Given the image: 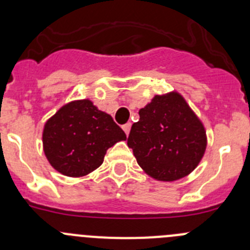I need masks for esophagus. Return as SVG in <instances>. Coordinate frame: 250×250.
Masks as SVG:
<instances>
[{
    "instance_id": "34e87169",
    "label": "esophagus",
    "mask_w": 250,
    "mask_h": 250,
    "mask_svg": "<svg viewBox=\"0 0 250 250\" xmlns=\"http://www.w3.org/2000/svg\"><path fill=\"white\" fill-rule=\"evenodd\" d=\"M130 127H132V123H125V125H122V128H123V130H125V134H129V132H130Z\"/></svg>"
}]
</instances>
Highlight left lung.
<instances>
[{
	"label": "left lung",
	"mask_w": 250,
	"mask_h": 250,
	"mask_svg": "<svg viewBox=\"0 0 250 250\" xmlns=\"http://www.w3.org/2000/svg\"><path fill=\"white\" fill-rule=\"evenodd\" d=\"M139 116L127 144L146 174L174 181L197 167L206 151V130L179 93L155 95Z\"/></svg>",
	"instance_id": "8db88e82"
}]
</instances>
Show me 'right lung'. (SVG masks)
I'll list each match as a JSON object with an SVG mask.
<instances>
[{
	"instance_id": "1",
	"label": "right lung",
	"mask_w": 250,
	"mask_h": 250,
	"mask_svg": "<svg viewBox=\"0 0 250 250\" xmlns=\"http://www.w3.org/2000/svg\"><path fill=\"white\" fill-rule=\"evenodd\" d=\"M125 139L112 117L88 99L71 102L58 110L46 122L42 135L50 166L74 178L100 167L107 148Z\"/></svg>"
}]
</instances>
